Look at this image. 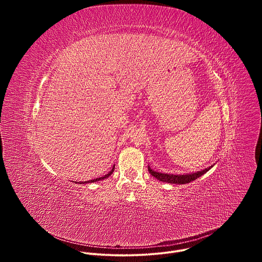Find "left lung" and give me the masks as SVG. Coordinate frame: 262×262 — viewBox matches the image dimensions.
Listing matches in <instances>:
<instances>
[{
  "label": "left lung",
  "instance_id": "8db88e82",
  "mask_svg": "<svg viewBox=\"0 0 262 262\" xmlns=\"http://www.w3.org/2000/svg\"><path fill=\"white\" fill-rule=\"evenodd\" d=\"M212 167H213V165L208 168H205L204 170L194 172V173H186V174L161 173V172H157V171L152 170L150 168V166H148V171L154 177H156L160 181H164V182H168V183H175V184H185V183H189V182L194 181L195 179L199 178L200 176L205 174L208 170H210Z\"/></svg>",
  "mask_w": 262,
  "mask_h": 262
}]
</instances>
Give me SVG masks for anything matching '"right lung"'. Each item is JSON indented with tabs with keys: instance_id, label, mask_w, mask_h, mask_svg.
I'll use <instances>...</instances> for the list:
<instances>
[{
	"instance_id": "obj_1",
	"label": "right lung",
	"mask_w": 262,
	"mask_h": 262,
	"mask_svg": "<svg viewBox=\"0 0 262 262\" xmlns=\"http://www.w3.org/2000/svg\"><path fill=\"white\" fill-rule=\"evenodd\" d=\"M114 170H115V165L113 166V168H112V170L107 173V174H105L104 176H102V177H98V178H95V179H91V180H88V181H78V182H76V183H80V184H82V183H91V182H95V181H99V180H103V179H105V178H107L112 173L114 172Z\"/></svg>"
}]
</instances>
